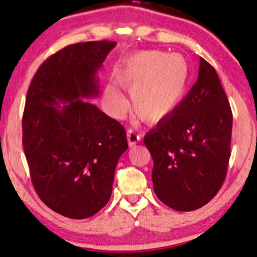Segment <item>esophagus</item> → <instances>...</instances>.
Instances as JSON below:
<instances>
[{
	"label": "esophagus",
	"instance_id": "esophagus-1",
	"mask_svg": "<svg viewBox=\"0 0 257 257\" xmlns=\"http://www.w3.org/2000/svg\"><path fill=\"white\" fill-rule=\"evenodd\" d=\"M127 140H128L129 147L133 148V147H135V145L141 141V137H140V135H137L135 132H133V130H128Z\"/></svg>",
	"mask_w": 257,
	"mask_h": 257
}]
</instances>
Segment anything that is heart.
Listing matches in <instances>:
<instances>
[{"mask_svg": "<svg viewBox=\"0 0 257 257\" xmlns=\"http://www.w3.org/2000/svg\"><path fill=\"white\" fill-rule=\"evenodd\" d=\"M189 63L181 54L162 51H143L118 63L114 77L118 86L132 92L136 115L148 123H157L171 115L185 98L189 82ZM107 109L121 117L128 101L115 86L104 91Z\"/></svg>", "mask_w": 257, "mask_h": 257, "instance_id": "1", "label": "heart"}]
</instances>
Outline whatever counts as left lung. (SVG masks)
<instances>
[{"label": "left lung", "instance_id": "left-lung-1", "mask_svg": "<svg viewBox=\"0 0 257 257\" xmlns=\"http://www.w3.org/2000/svg\"><path fill=\"white\" fill-rule=\"evenodd\" d=\"M232 110L219 77L201 57L197 82L171 115L144 137L157 197L193 211L219 191L231 156Z\"/></svg>", "mask_w": 257, "mask_h": 257}]
</instances>
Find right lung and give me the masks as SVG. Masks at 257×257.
Returning a JSON list of instances; mask_svg holds the SVG:
<instances>
[{"instance_id": "obj_1", "label": "right lung", "mask_w": 257, "mask_h": 257, "mask_svg": "<svg viewBox=\"0 0 257 257\" xmlns=\"http://www.w3.org/2000/svg\"><path fill=\"white\" fill-rule=\"evenodd\" d=\"M114 41L69 45L49 56L30 84L23 147L37 194L53 211L89 218L112 195L114 172L128 149L125 130L97 106V72Z\"/></svg>"}]
</instances>
